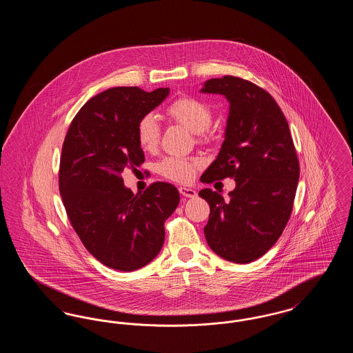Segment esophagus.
Segmentation results:
<instances>
[{
	"label": "esophagus",
	"mask_w": 353,
	"mask_h": 353,
	"mask_svg": "<svg viewBox=\"0 0 353 353\" xmlns=\"http://www.w3.org/2000/svg\"><path fill=\"white\" fill-rule=\"evenodd\" d=\"M179 192H180L184 197H189V199L197 196L196 190H193V189H190V188H185V186H180V188H179Z\"/></svg>",
	"instance_id": "34e87169"
}]
</instances>
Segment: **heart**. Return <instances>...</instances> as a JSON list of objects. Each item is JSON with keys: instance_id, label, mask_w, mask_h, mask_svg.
Returning a JSON list of instances; mask_svg holds the SVG:
<instances>
[{"instance_id": "1", "label": "heart", "mask_w": 353, "mask_h": 353, "mask_svg": "<svg viewBox=\"0 0 353 353\" xmlns=\"http://www.w3.org/2000/svg\"><path fill=\"white\" fill-rule=\"evenodd\" d=\"M170 120L185 125L192 132L203 136L212 124L213 112L206 101L194 97H180L172 101L165 110ZM136 140L145 152H153L160 140V127L152 115H144L136 125ZM200 167V160L189 157H165L157 164V172L176 183H189Z\"/></svg>"}]
</instances>
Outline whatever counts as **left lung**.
Listing matches in <instances>:
<instances>
[{"label": "left lung", "instance_id": "8db88e82", "mask_svg": "<svg viewBox=\"0 0 353 353\" xmlns=\"http://www.w3.org/2000/svg\"><path fill=\"white\" fill-rule=\"evenodd\" d=\"M230 103L225 140L202 174L212 184L234 179L229 200L200 190L210 214L203 233L210 249L234 263H249L269 252L290 219L299 180V160L288 123L275 99L259 85L225 75L201 90Z\"/></svg>", "mask_w": 353, "mask_h": 353}]
</instances>
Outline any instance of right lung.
<instances>
[{"instance_id":"right-lung-1","label":"right lung","mask_w":353,"mask_h":353,"mask_svg":"<svg viewBox=\"0 0 353 353\" xmlns=\"http://www.w3.org/2000/svg\"><path fill=\"white\" fill-rule=\"evenodd\" d=\"M114 87L91 98L72 119L59 164V193L84 248L104 266L134 271L160 252L164 222L176 210V186L156 181L134 194L121 172L144 163L136 125L168 97Z\"/></svg>"}]
</instances>
